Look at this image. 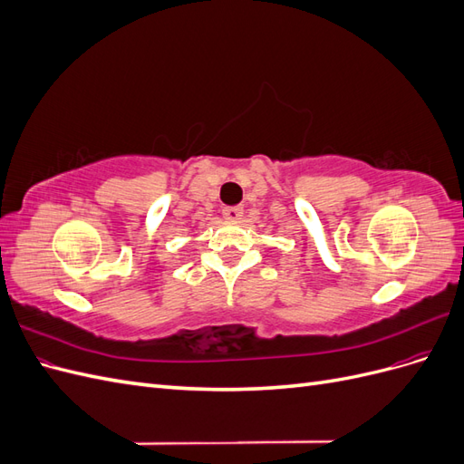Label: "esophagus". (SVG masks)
Wrapping results in <instances>:
<instances>
[{
    "label": "esophagus",
    "instance_id": "esophagus-1",
    "mask_svg": "<svg viewBox=\"0 0 464 464\" xmlns=\"http://www.w3.org/2000/svg\"><path fill=\"white\" fill-rule=\"evenodd\" d=\"M222 217L227 218V220H230V222H237V220L244 217V208H240V207H227V208H222Z\"/></svg>",
    "mask_w": 464,
    "mask_h": 464
}]
</instances>
